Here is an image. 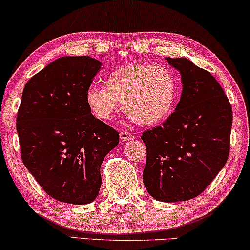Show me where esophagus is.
<instances>
[{
  "instance_id": "esophagus-1",
  "label": "esophagus",
  "mask_w": 250,
  "mask_h": 250,
  "mask_svg": "<svg viewBox=\"0 0 250 250\" xmlns=\"http://www.w3.org/2000/svg\"><path fill=\"white\" fill-rule=\"evenodd\" d=\"M120 138H121V140H129V139H132L133 136L129 131L122 130V131L120 132Z\"/></svg>"
}]
</instances>
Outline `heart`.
I'll return each instance as SVG.
<instances>
[{
  "instance_id": "obj_1",
  "label": "heart",
  "mask_w": 250,
  "mask_h": 250,
  "mask_svg": "<svg viewBox=\"0 0 250 250\" xmlns=\"http://www.w3.org/2000/svg\"><path fill=\"white\" fill-rule=\"evenodd\" d=\"M103 86L90 85L86 104L94 117L111 120L122 101L124 111L140 125H156L167 120L175 107L178 80L167 66L133 63L105 77Z\"/></svg>"
}]
</instances>
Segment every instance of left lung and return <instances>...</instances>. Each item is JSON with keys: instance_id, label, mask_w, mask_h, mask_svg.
<instances>
[{"instance_id": "obj_1", "label": "left lung", "mask_w": 250, "mask_h": 250, "mask_svg": "<svg viewBox=\"0 0 250 250\" xmlns=\"http://www.w3.org/2000/svg\"><path fill=\"white\" fill-rule=\"evenodd\" d=\"M180 71L182 93L162 125L144 131V185L165 203L195 198L222 170L230 153L232 106L217 80L186 58H167Z\"/></svg>"}]
</instances>
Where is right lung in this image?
Here are the masks:
<instances>
[{"label":"right lung","instance_id":"right-lung-1","mask_svg":"<svg viewBox=\"0 0 250 250\" xmlns=\"http://www.w3.org/2000/svg\"><path fill=\"white\" fill-rule=\"evenodd\" d=\"M101 65L89 56H64L24 86L17 114L21 160L59 202H93L102 162L119 143L117 130L94 118L86 104V90Z\"/></svg>","mask_w":250,"mask_h":250}]
</instances>
